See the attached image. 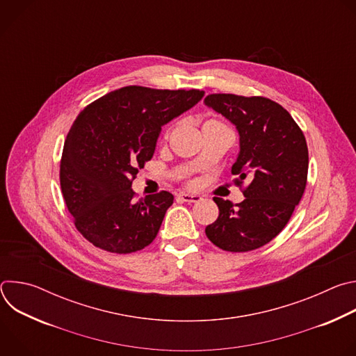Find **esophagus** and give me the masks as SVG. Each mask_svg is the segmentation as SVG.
<instances>
[{"label":"esophagus","mask_w":356,"mask_h":356,"mask_svg":"<svg viewBox=\"0 0 356 356\" xmlns=\"http://www.w3.org/2000/svg\"><path fill=\"white\" fill-rule=\"evenodd\" d=\"M179 198H180L181 201H186V202H198V201L201 200L200 195H197V194H188V193H181V194H179Z\"/></svg>","instance_id":"esophagus-1"}]
</instances>
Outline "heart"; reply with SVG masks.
Wrapping results in <instances>:
<instances>
[{"label":"heart","mask_w":356,"mask_h":356,"mask_svg":"<svg viewBox=\"0 0 356 356\" xmlns=\"http://www.w3.org/2000/svg\"><path fill=\"white\" fill-rule=\"evenodd\" d=\"M207 124H221V122H218V121H216V120H209L204 125H207ZM169 134V132H168Z\"/></svg>","instance_id":"b5f03b06"}]
</instances>
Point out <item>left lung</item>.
Masks as SVG:
<instances>
[{
	"label": "left lung",
	"instance_id": "left-lung-1",
	"mask_svg": "<svg viewBox=\"0 0 356 356\" xmlns=\"http://www.w3.org/2000/svg\"><path fill=\"white\" fill-rule=\"evenodd\" d=\"M204 103L236 125L241 152L231 173L245 195L238 204L214 197L220 214L206 235L222 250L258 249L282 232L306 190V138L291 115L266 97L216 92Z\"/></svg>",
	"mask_w": 356,
	"mask_h": 356
}]
</instances>
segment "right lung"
<instances>
[{"label":"right lung","instance_id":"add662e5","mask_svg":"<svg viewBox=\"0 0 356 356\" xmlns=\"http://www.w3.org/2000/svg\"><path fill=\"white\" fill-rule=\"evenodd\" d=\"M202 95L127 86L79 113L63 146L60 188L77 231L94 246L132 253L156 238L175 197L162 190L136 200L131 186L154 156L162 125Z\"/></svg>","mask_w":356,"mask_h":356}]
</instances>
